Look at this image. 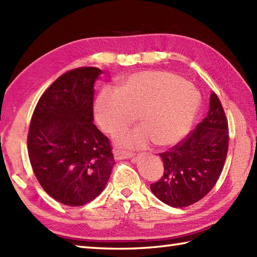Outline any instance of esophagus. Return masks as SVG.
Masks as SVG:
<instances>
[{"label":"esophagus","instance_id":"34e87169","mask_svg":"<svg viewBox=\"0 0 257 257\" xmlns=\"http://www.w3.org/2000/svg\"><path fill=\"white\" fill-rule=\"evenodd\" d=\"M113 156L116 160H121V159H128V158H132L134 156V154L125 151V150H121V149H114Z\"/></svg>","mask_w":257,"mask_h":257}]
</instances>
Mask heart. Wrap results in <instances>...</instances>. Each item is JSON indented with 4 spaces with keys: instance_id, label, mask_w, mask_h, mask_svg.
Instances as JSON below:
<instances>
[{
    "instance_id": "heart-1",
    "label": "heart",
    "mask_w": 257,
    "mask_h": 257,
    "mask_svg": "<svg viewBox=\"0 0 257 257\" xmlns=\"http://www.w3.org/2000/svg\"><path fill=\"white\" fill-rule=\"evenodd\" d=\"M200 98L182 77L165 70H145L125 78L116 90L103 89L95 116L103 132L114 135L138 114L139 127L120 134L117 143L129 149L178 144L191 128Z\"/></svg>"
}]
</instances>
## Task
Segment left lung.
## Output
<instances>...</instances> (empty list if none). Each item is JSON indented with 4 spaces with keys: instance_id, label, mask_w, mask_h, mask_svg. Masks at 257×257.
I'll return each instance as SVG.
<instances>
[{
    "instance_id": "left-lung-1",
    "label": "left lung",
    "mask_w": 257,
    "mask_h": 257,
    "mask_svg": "<svg viewBox=\"0 0 257 257\" xmlns=\"http://www.w3.org/2000/svg\"><path fill=\"white\" fill-rule=\"evenodd\" d=\"M228 149V123L224 109L212 92L206 117L169 151L159 154L163 176L150 189L173 207H185L203 199L214 187Z\"/></svg>"
}]
</instances>
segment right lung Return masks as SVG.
I'll return each mask as SVG.
<instances>
[{"label": "right lung", "instance_id": "1", "mask_svg": "<svg viewBox=\"0 0 257 257\" xmlns=\"http://www.w3.org/2000/svg\"><path fill=\"white\" fill-rule=\"evenodd\" d=\"M101 70H68L38 100L27 135L31 166L47 194L80 206L105 189L114 159L110 141L94 121V84Z\"/></svg>", "mask_w": 257, "mask_h": 257}]
</instances>
